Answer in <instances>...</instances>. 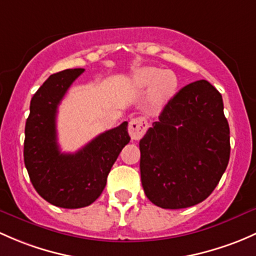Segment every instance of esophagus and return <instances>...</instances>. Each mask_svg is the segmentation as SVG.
<instances>
[{
    "label": "esophagus",
    "mask_w": 256,
    "mask_h": 256,
    "mask_svg": "<svg viewBox=\"0 0 256 256\" xmlns=\"http://www.w3.org/2000/svg\"><path fill=\"white\" fill-rule=\"evenodd\" d=\"M147 128H148V124L144 118L140 116L135 118L130 121V125H128V134H130L131 138L132 140H140L146 132Z\"/></svg>",
    "instance_id": "esophagus-1"
}]
</instances>
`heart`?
<instances>
[{
  "label": "heart",
  "instance_id": "obj_1",
  "mask_svg": "<svg viewBox=\"0 0 256 256\" xmlns=\"http://www.w3.org/2000/svg\"><path fill=\"white\" fill-rule=\"evenodd\" d=\"M132 84L136 88H147L150 106L160 108L166 106L176 93L178 78L172 71H163L157 67H142L132 74Z\"/></svg>",
  "mask_w": 256,
  "mask_h": 256
}]
</instances>
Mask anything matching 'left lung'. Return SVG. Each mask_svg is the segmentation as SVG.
<instances>
[{"label": "left lung", "mask_w": 256, "mask_h": 256, "mask_svg": "<svg viewBox=\"0 0 256 256\" xmlns=\"http://www.w3.org/2000/svg\"><path fill=\"white\" fill-rule=\"evenodd\" d=\"M144 194L162 208H186L211 195L228 166L230 126L222 96L205 80L178 92L140 141Z\"/></svg>", "instance_id": "1"}]
</instances>
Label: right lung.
<instances>
[{"label":"right lung","mask_w":256,"mask_h":256,"mask_svg":"<svg viewBox=\"0 0 256 256\" xmlns=\"http://www.w3.org/2000/svg\"><path fill=\"white\" fill-rule=\"evenodd\" d=\"M84 68L54 74L30 100L26 122L24 164L34 189L62 208L90 206L103 192L106 178L121 150L130 142L128 121L100 134L76 153H61L56 114L70 86Z\"/></svg>","instance_id":"obj_1"}]
</instances>
